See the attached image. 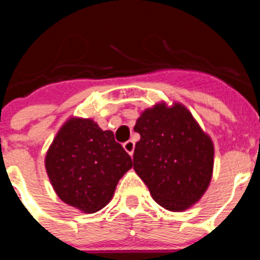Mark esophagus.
<instances>
[{
  "label": "esophagus",
  "instance_id": "34e87169",
  "mask_svg": "<svg viewBox=\"0 0 260 260\" xmlns=\"http://www.w3.org/2000/svg\"><path fill=\"white\" fill-rule=\"evenodd\" d=\"M123 148H125L126 152L128 153L130 156H133V153H134V148H135V143L133 141H127L123 143Z\"/></svg>",
  "mask_w": 260,
  "mask_h": 260
}]
</instances>
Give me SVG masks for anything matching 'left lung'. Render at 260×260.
Segmentation results:
<instances>
[{
  "label": "left lung",
  "instance_id": "obj_1",
  "mask_svg": "<svg viewBox=\"0 0 260 260\" xmlns=\"http://www.w3.org/2000/svg\"><path fill=\"white\" fill-rule=\"evenodd\" d=\"M134 130V169L152 198L169 211H183L202 198L211 182L213 144L183 105L146 109Z\"/></svg>",
  "mask_w": 260,
  "mask_h": 260
}]
</instances>
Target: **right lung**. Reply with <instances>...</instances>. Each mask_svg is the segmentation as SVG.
Here are the masks:
<instances>
[{"label":"right lung","instance_id":"obj_1","mask_svg":"<svg viewBox=\"0 0 260 260\" xmlns=\"http://www.w3.org/2000/svg\"><path fill=\"white\" fill-rule=\"evenodd\" d=\"M132 167V157L113 133L83 118H70L59 128L45 157L59 199L86 213L109 203L119 178Z\"/></svg>","mask_w":260,"mask_h":260}]
</instances>
